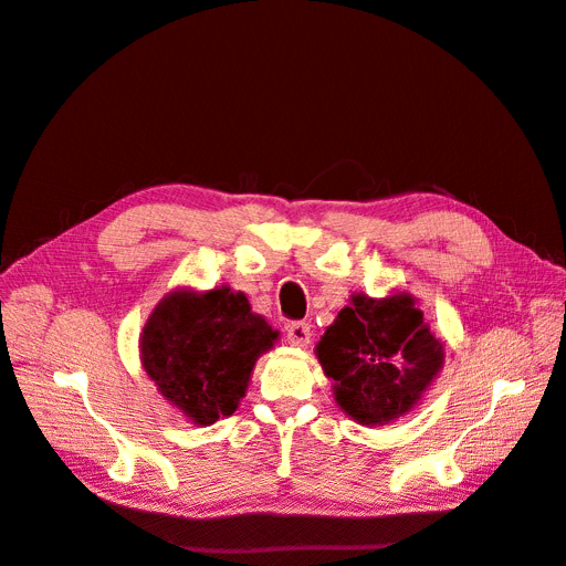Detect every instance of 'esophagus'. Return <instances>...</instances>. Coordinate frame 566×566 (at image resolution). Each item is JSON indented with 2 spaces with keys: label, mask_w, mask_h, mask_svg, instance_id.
<instances>
[{
  "label": "esophagus",
  "mask_w": 566,
  "mask_h": 566,
  "mask_svg": "<svg viewBox=\"0 0 566 566\" xmlns=\"http://www.w3.org/2000/svg\"><path fill=\"white\" fill-rule=\"evenodd\" d=\"M285 335H287L290 345L306 347V345H310V339H312V325L304 323V321H295V323L287 325Z\"/></svg>",
  "instance_id": "1"
}]
</instances>
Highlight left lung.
I'll list each match as a JSON object with an SVG mask.
<instances>
[{"mask_svg":"<svg viewBox=\"0 0 566 566\" xmlns=\"http://www.w3.org/2000/svg\"><path fill=\"white\" fill-rule=\"evenodd\" d=\"M316 354L335 380V401L361 424H385L420 399L443 364V345L410 295L352 297Z\"/></svg>","mask_w":566,"mask_h":566,"instance_id":"1","label":"left lung"}]
</instances>
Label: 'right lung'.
<instances>
[{
	"mask_svg": "<svg viewBox=\"0 0 566 566\" xmlns=\"http://www.w3.org/2000/svg\"><path fill=\"white\" fill-rule=\"evenodd\" d=\"M279 331L250 312L243 293L221 285L205 295H167L142 333V364L167 401L196 424L233 416L254 361Z\"/></svg>",
	"mask_w": 566,
	"mask_h": 566,
	"instance_id": "1",
	"label": "right lung"
}]
</instances>
